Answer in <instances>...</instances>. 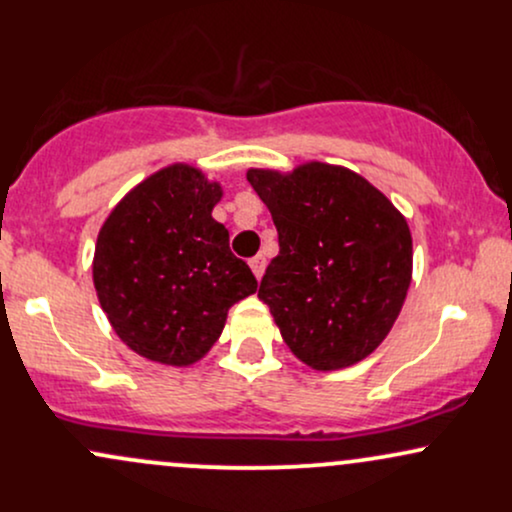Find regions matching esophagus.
I'll return each instance as SVG.
<instances>
[{
	"instance_id": "obj_1",
	"label": "esophagus",
	"mask_w": 512,
	"mask_h": 512,
	"mask_svg": "<svg viewBox=\"0 0 512 512\" xmlns=\"http://www.w3.org/2000/svg\"><path fill=\"white\" fill-rule=\"evenodd\" d=\"M264 267H267V260H264V255H255L250 260V269H252V274L257 276V279H262V276H264Z\"/></svg>"
}]
</instances>
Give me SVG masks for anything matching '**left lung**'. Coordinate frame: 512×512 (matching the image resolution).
<instances>
[{
  "label": "left lung",
  "instance_id": "obj_1",
  "mask_svg": "<svg viewBox=\"0 0 512 512\" xmlns=\"http://www.w3.org/2000/svg\"><path fill=\"white\" fill-rule=\"evenodd\" d=\"M248 182L279 233L257 298L286 346L315 370L363 361L390 334L411 284L402 211L363 175L322 161L289 173L250 168Z\"/></svg>",
  "mask_w": 512,
  "mask_h": 512
}]
</instances>
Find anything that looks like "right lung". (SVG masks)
<instances>
[{"label":"right lung","mask_w":512,"mask_h":512,"mask_svg":"<svg viewBox=\"0 0 512 512\" xmlns=\"http://www.w3.org/2000/svg\"><path fill=\"white\" fill-rule=\"evenodd\" d=\"M221 182L190 163L156 170L127 192L98 231L93 286L134 354L185 368L209 354L228 308L257 291L250 267L211 216Z\"/></svg>","instance_id":"obj_1"}]
</instances>
